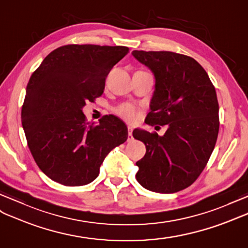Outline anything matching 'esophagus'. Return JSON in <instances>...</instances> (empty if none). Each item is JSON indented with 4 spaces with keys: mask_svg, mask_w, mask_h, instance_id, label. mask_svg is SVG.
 Masks as SVG:
<instances>
[{
    "mask_svg": "<svg viewBox=\"0 0 248 248\" xmlns=\"http://www.w3.org/2000/svg\"><path fill=\"white\" fill-rule=\"evenodd\" d=\"M132 140H134V137H132V127H131V126H128V139H127V141L131 142Z\"/></svg>",
    "mask_w": 248,
    "mask_h": 248,
    "instance_id": "obj_1",
    "label": "esophagus"
}]
</instances>
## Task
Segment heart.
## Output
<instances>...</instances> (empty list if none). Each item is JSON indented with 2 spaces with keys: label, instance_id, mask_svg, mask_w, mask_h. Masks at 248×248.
<instances>
[{
  "label": "heart",
  "instance_id": "heart-1",
  "mask_svg": "<svg viewBox=\"0 0 248 248\" xmlns=\"http://www.w3.org/2000/svg\"><path fill=\"white\" fill-rule=\"evenodd\" d=\"M116 111L121 117H123L129 122H135L138 119V110L137 108L129 103H124L121 104L116 108Z\"/></svg>",
  "mask_w": 248,
  "mask_h": 248
}]
</instances>
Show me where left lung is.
Instances as JSON below:
<instances>
[{"label": "left lung", "instance_id": "1", "mask_svg": "<svg viewBox=\"0 0 248 248\" xmlns=\"http://www.w3.org/2000/svg\"><path fill=\"white\" fill-rule=\"evenodd\" d=\"M154 74L155 90L145 122L167 125L163 136L135 129L146 146L136 164L138 182L162 194L182 190L206 166L219 132V104L207 72L195 59L171 51L134 50Z\"/></svg>", "mask_w": 248, "mask_h": 248}]
</instances>
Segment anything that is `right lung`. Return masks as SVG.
Here are the masks:
<instances>
[{
	"instance_id": "1",
	"label": "right lung",
	"mask_w": 248,
	"mask_h": 248,
	"mask_svg": "<svg viewBox=\"0 0 248 248\" xmlns=\"http://www.w3.org/2000/svg\"><path fill=\"white\" fill-rule=\"evenodd\" d=\"M128 51L125 46H62L30 77L23 129L35 163L54 182H93L106 155L127 140L122 120L110 114L88 124L83 107L103 93L107 75Z\"/></svg>"
}]
</instances>
